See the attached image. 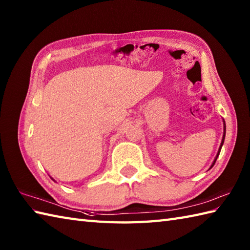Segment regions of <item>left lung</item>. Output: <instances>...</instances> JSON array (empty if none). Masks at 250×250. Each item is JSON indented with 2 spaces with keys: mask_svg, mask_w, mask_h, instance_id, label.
I'll return each mask as SVG.
<instances>
[{
  "mask_svg": "<svg viewBox=\"0 0 250 250\" xmlns=\"http://www.w3.org/2000/svg\"><path fill=\"white\" fill-rule=\"evenodd\" d=\"M225 136H226V124H225V132H224V137H222V142H221V145H220V147H219V151H218V153H217V156H216V158H215V160H214L213 164H211V167H214V164H215V162H216V160H217V158H218V156H219L220 150H221V147H222V145H224V142H225Z\"/></svg>",
  "mask_w": 250,
  "mask_h": 250,
  "instance_id": "left-lung-1",
  "label": "left lung"
}]
</instances>
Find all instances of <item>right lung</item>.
<instances>
[{"instance_id": "obj_1", "label": "right lung", "mask_w": 250, "mask_h": 250, "mask_svg": "<svg viewBox=\"0 0 250 250\" xmlns=\"http://www.w3.org/2000/svg\"><path fill=\"white\" fill-rule=\"evenodd\" d=\"M51 179H52V178H51ZM52 180H55V179H52Z\"/></svg>"}]
</instances>
